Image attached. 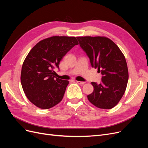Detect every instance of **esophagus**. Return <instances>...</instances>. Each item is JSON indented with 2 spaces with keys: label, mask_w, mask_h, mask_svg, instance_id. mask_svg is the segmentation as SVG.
I'll list each match as a JSON object with an SVG mask.
<instances>
[{
  "label": "esophagus",
  "mask_w": 148,
  "mask_h": 148,
  "mask_svg": "<svg viewBox=\"0 0 148 148\" xmlns=\"http://www.w3.org/2000/svg\"><path fill=\"white\" fill-rule=\"evenodd\" d=\"M76 82H77L78 84H83L85 83V82H79V81H76Z\"/></svg>",
  "instance_id": "obj_1"
}]
</instances>
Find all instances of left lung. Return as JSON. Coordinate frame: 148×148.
Instances as JSON below:
<instances>
[{
	"instance_id": "1",
	"label": "left lung",
	"mask_w": 148,
	"mask_h": 148,
	"mask_svg": "<svg viewBox=\"0 0 148 148\" xmlns=\"http://www.w3.org/2000/svg\"><path fill=\"white\" fill-rule=\"evenodd\" d=\"M92 67L102 74L100 84L92 82L93 92L89 101L98 108L110 109L124 95L128 80L126 60L119 47L106 37H77Z\"/></svg>"
}]
</instances>
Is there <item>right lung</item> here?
I'll return each instance as SVG.
<instances>
[{
  "label": "right lung",
  "instance_id": "right-lung-1",
  "mask_svg": "<svg viewBox=\"0 0 148 148\" xmlns=\"http://www.w3.org/2000/svg\"><path fill=\"white\" fill-rule=\"evenodd\" d=\"M78 42L75 37L52 36L32 48L22 65L21 83L29 101L39 108L50 109L62 100L69 82L56 78L53 71L66 53Z\"/></svg>",
  "mask_w": 148,
  "mask_h": 148
}]
</instances>
